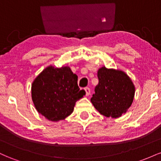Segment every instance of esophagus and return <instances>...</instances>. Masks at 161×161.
I'll use <instances>...</instances> for the list:
<instances>
[{
	"label": "esophagus",
	"mask_w": 161,
	"mask_h": 161,
	"mask_svg": "<svg viewBox=\"0 0 161 161\" xmlns=\"http://www.w3.org/2000/svg\"><path fill=\"white\" fill-rule=\"evenodd\" d=\"M85 92H86V96H88L90 95V92H91V90H90L89 88H88V87H86V88H84Z\"/></svg>",
	"instance_id": "esophagus-1"
}]
</instances>
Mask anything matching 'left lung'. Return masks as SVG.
Here are the masks:
<instances>
[{
  "label": "left lung",
  "mask_w": 161,
  "mask_h": 161,
  "mask_svg": "<svg viewBox=\"0 0 161 161\" xmlns=\"http://www.w3.org/2000/svg\"><path fill=\"white\" fill-rule=\"evenodd\" d=\"M91 102L101 115L118 118L126 113L134 100L135 86L125 72L102 66Z\"/></svg>",
  "instance_id": "8db88e82"
}]
</instances>
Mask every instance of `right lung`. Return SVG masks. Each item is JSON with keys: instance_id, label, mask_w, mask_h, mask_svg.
Masks as SVG:
<instances>
[{"instance_id": "right-lung-1", "label": "right lung", "mask_w": 161, "mask_h": 161, "mask_svg": "<svg viewBox=\"0 0 161 161\" xmlns=\"http://www.w3.org/2000/svg\"><path fill=\"white\" fill-rule=\"evenodd\" d=\"M77 81L78 76L69 66H47L32 84V99L37 111L53 122L66 119L73 112L75 102L86 95Z\"/></svg>"}]
</instances>
